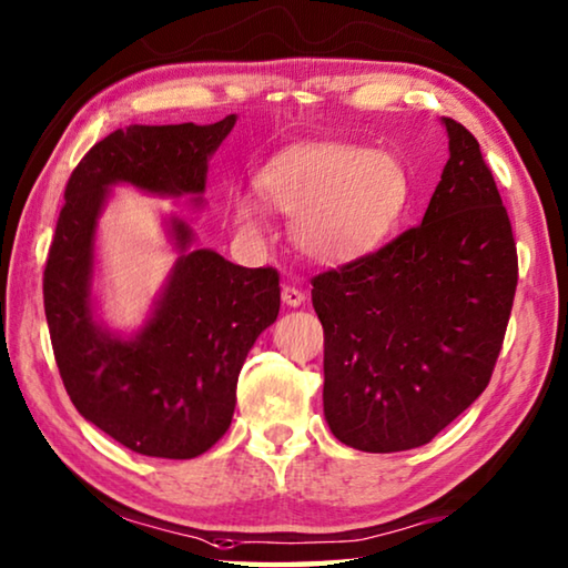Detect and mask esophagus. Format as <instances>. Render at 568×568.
Here are the masks:
<instances>
[{
  "instance_id": "34e87169",
  "label": "esophagus",
  "mask_w": 568,
  "mask_h": 568,
  "mask_svg": "<svg viewBox=\"0 0 568 568\" xmlns=\"http://www.w3.org/2000/svg\"><path fill=\"white\" fill-rule=\"evenodd\" d=\"M281 295H283V303L291 305V307H297V305L305 303V293L297 291V287H293V285H283Z\"/></svg>"
}]
</instances>
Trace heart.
<instances>
[{
  "mask_svg": "<svg viewBox=\"0 0 568 568\" xmlns=\"http://www.w3.org/2000/svg\"><path fill=\"white\" fill-rule=\"evenodd\" d=\"M261 191L295 219L293 239L305 257L345 265L387 239L407 209L412 185L395 153L353 143H301L267 163ZM235 221L245 231H261V203L241 195Z\"/></svg>",
  "mask_w": 568,
  "mask_h": 568,
  "instance_id": "b5f03b06",
  "label": "heart"
}]
</instances>
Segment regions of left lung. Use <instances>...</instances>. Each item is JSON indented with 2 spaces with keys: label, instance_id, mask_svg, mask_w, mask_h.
<instances>
[{
  "label": "left lung",
  "instance_id": "obj_1",
  "mask_svg": "<svg viewBox=\"0 0 568 568\" xmlns=\"http://www.w3.org/2000/svg\"><path fill=\"white\" fill-rule=\"evenodd\" d=\"M442 123L449 161L422 225L313 277L325 419L359 452L427 445L489 385L507 333L519 271L509 215L477 139Z\"/></svg>",
  "mask_w": 568,
  "mask_h": 568
}]
</instances>
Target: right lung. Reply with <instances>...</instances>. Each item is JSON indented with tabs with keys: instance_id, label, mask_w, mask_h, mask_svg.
Here are the masks:
<instances>
[{
	"instance_id": "add662e5",
	"label": "right lung",
	"mask_w": 568,
	"mask_h": 568,
	"mask_svg": "<svg viewBox=\"0 0 568 568\" xmlns=\"http://www.w3.org/2000/svg\"><path fill=\"white\" fill-rule=\"evenodd\" d=\"M133 126L91 146L71 173L44 267V313L59 375L79 415L146 457L193 459L231 427L235 387L253 343L281 311L273 267H243L193 248L179 215L166 221L179 261L136 333L97 317V225L119 183L203 205L209 159L235 126Z\"/></svg>"
}]
</instances>
